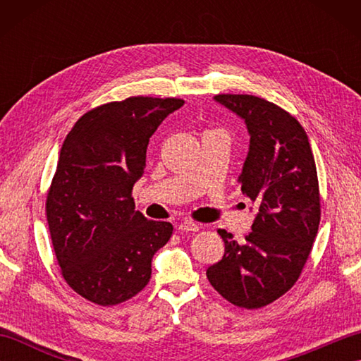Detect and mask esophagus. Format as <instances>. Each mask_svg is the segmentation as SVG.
<instances>
[{
    "label": "esophagus",
    "mask_w": 361,
    "mask_h": 361,
    "mask_svg": "<svg viewBox=\"0 0 361 361\" xmlns=\"http://www.w3.org/2000/svg\"><path fill=\"white\" fill-rule=\"evenodd\" d=\"M198 229H200V225L194 224V221H183V224L178 225L180 233H195Z\"/></svg>",
    "instance_id": "34e87169"
}]
</instances>
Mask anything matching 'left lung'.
<instances>
[{
	"label": "left lung",
	"mask_w": 361,
	"mask_h": 361,
	"mask_svg": "<svg viewBox=\"0 0 361 361\" xmlns=\"http://www.w3.org/2000/svg\"><path fill=\"white\" fill-rule=\"evenodd\" d=\"M214 99L247 124L250 150L239 183L257 214L243 242L219 229L225 255L206 276L226 301L260 309L295 286L315 242L321 219L315 158L302 126L281 106L250 94Z\"/></svg>",
	"instance_id": "1"
}]
</instances>
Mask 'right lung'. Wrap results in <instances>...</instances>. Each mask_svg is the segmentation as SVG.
<instances>
[{
    "instance_id": "right-lung-1",
    "label": "right lung",
    "mask_w": 361,
    "mask_h": 361,
    "mask_svg": "<svg viewBox=\"0 0 361 361\" xmlns=\"http://www.w3.org/2000/svg\"><path fill=\"white\" fill-rule=\"evenodd\" d=\"M185 104L135 96L90 110L60 150L46 217L63 279L99 305H116L147 286L152 257L173 231L135 211L132 190L150 136Z\"/></svg>"
}]
</instances>
